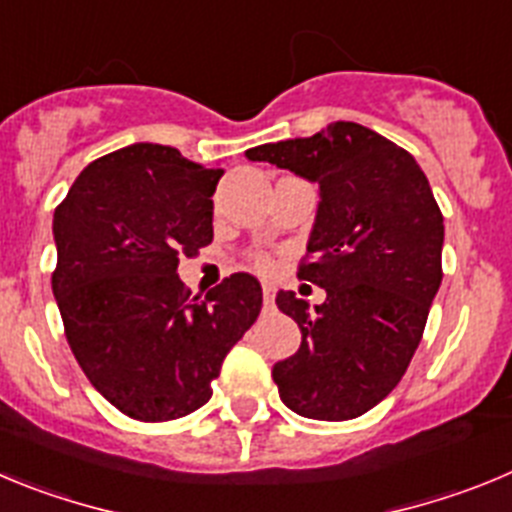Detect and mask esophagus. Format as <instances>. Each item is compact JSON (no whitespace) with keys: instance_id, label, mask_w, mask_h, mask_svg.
<instances>
[{"instance_id":"esophagus-1","label":"esophagus","mask_w":512,"mask_h":512,"mask_svg":"<svg viewBox=\"0 0 512 512\" xmlns=\"http://www.w3.org/2000/svg\"><path fill=\"white\" fill-rule=\"evenodd\" d=\"M262 298H265V303H273L275 301V288L270 283L262 285Z\"/></svg>"}]
</instances>
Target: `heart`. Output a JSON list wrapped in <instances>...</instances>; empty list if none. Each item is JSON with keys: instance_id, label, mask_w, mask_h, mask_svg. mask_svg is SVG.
<instances>
[{"instance_id": "1", "label": "heart", "mask_w": 512, "mask_h": 512, "mask_svg": "<svg viewBox=\"0 0 512 512\" xmlns=\"http://www.w3.org/2000/svg\"><path fill=\"white\" fill-rule=\"evenodd\" d=\"M250 262L255 270H260V273H270V270H273V260H270L265 252H255V255H250Z\"/></svg>"}]
</instances>
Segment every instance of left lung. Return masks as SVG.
Instances as JSON below:
<instances>
[{
    "label": "left lung",
    "instance_id": "obj_1",
    "mask_svg": "<svg viewBox=\"0 0 512 512\" xmlns=\"http://www.w3.org/2000/svg\"><path fill=\"white\" fill-rule=\"evenodd\" d=\"M245 155L321 188L298 280L326 301L308 311L296 293L275 298L301 329L298 352L273 367L280 400L316 421L362 416L411 365L444 278V216L428 178L408 150L354 122Z\"/></svg>",
    "mask_w": 512,
    "mask_h": 512
}]
</instances>
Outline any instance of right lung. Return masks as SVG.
I'll use <instances>...</instances> for the list:
<instances>
[{
	"label": "right lung",
	"mask_w": 512,
	"mask_h": 512,
	"mask_svg": "<svg viewBox=\"0 0 512 512\" xmlns=\"http://www.w3.org/2000/svg\"><path fill=\"white\" fill-rule=\"evenodd\" d=\"M176 147L137 142L94 160L53 216V296L71 352L124 416L173 421L211 398L229 349L255 324L250 273L191 296L178 260L211 245L216 183Z\"/></svg>",
	"instance_id": "right-lung-1"
}]
</instances>
